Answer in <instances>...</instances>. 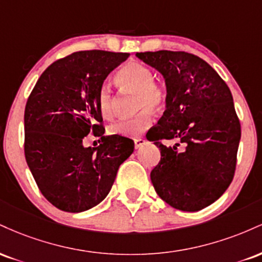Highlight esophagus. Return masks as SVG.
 Listing matches in <instances>:
<instances>
[{
    "label": "esophagus",
    "instance_id": "esophagus-1",
    "mask_svg": "<svg viewBox=\"0 0 262 262\" xmlns=\"http://www.w3.org/2000/svg\"><path fill=\"white\" fill-rule=\"evenodd\" d=\"M145 143H146L145 138H137V139H134V146H135V149L141 148V146H143Z\"/></svg>",
    "mask_w": 262,
    "mask_h": 262
}]
</instances>
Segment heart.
<instances>
[{"mask_svg": "<svg viewBox=\"0 0 262 262\" xmlns=\"http://www.w3.org/2000/svg\"><path fill=\"white\" fill-rule=\"evenodd\" d=\"M117 81L122 87L137 92L135 111L139 112L133 118L121 119L108 127V133L119 137H138L148 130L152 123L150 111L158 112L167 101V89L164 83L154 81V73L140 62H128L117 73ZM96 106L103 118L113 114L112 90L107 83L101 85L96 96Z\"/></svg>", "mask_w": 262, "mask_h": 262, "instance_id": "obj_1", "label": "heart"}]
</instances>
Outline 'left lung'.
Masks as SVG:
<instances>
[{"label": "left lung", "instance_id": "8db88e82", "mask_svg": "<svg viewBox=\"0 0 262 262\" xmlns=\"http://www.w3.org/2000/svg\"><path fill=\"white\" fill-rule=\"evenodd\" d=\"M137 56L164 75L167 89L164 116L146 134L161 152L150 173L156 193L176 209L206 208L227 191L236 167L242 128L229 87L191 53L159 50ZM172 139L185 150L162 144Z\"/></svg>", "mask_w": 262, "mask_h": 262}]
</instances>
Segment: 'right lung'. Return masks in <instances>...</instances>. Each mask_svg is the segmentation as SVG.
Returning <instances> with one entry per match:
<instances>
[{
  "label": "right lung",
  "mask_w": 262,
  "mask_h": 262,
  "mask_svg": "<svg viewBox=\"0 0 262 262\" xmlns=\"http://www.w3.org/2000/svg\"><path fill=\"white\" fill-rule=\"evenodd\" d=\"M128 53L76 52L54 61L35 83L25 111V155L41 194L64 212H83L110 193L117 171L134 150L132 139L104 137L96 96ZM101 137L97 148L82 139Z\"/></svg>",
  "instance_id": "add662e5"
}]
</instances>
